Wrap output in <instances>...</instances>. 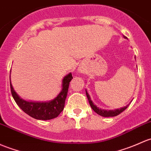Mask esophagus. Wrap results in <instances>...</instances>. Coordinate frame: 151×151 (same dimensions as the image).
<instances>
[{"mask_svg":"<svg viewBox=\"0 0 151 151\" xmlns=\"http://www.w3.org/2000/svg\"><path fill=\"white\" fill-rule=\"evenodd\" d=\"M80 71H82V69H80Z\"/></svg>","mask_w":151,"mask_h":151,"instance_id":"34e87169","label":"esophagus"}]
</instances>
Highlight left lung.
I'll use <instances>...</instances> for the list:
<instances>
[{"label":"left lung","mask_w":151,"mask_h":151,"mask_svg":"<svg viewBox=\"0 0 151 151\" xmlns=\"http://www.w3.org/2000/svg\"><path fill=\"white\" fill-rule=\"evenodd\" d=\"M124 37L126 38V39H127V37H125V36H124ZM86 96H87V97H88L89 104H90V106H91V108L93 109V110L95 112H96L98 114H99L100 116H104V117L116 116L119 115V114H121L122 112H123L124 111L125 109H126L129 106V105H127V106H124V107L121 108V109H115V110H109V111L104 110V109H99V108L97 107L96 105H94V104L93 103V101H91V98H90V96H89V94L88 93V92H87V90H86Z\"/></svg>","instance_id":"8db88e82"}]
</instances>
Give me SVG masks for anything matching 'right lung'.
Here are the masks:
<instances>
[{"instance_id": "1", "label": "right lung", "mask_w": 151, "mask_h": 151, "mask_svg": "<svg viewBox=\"0 0 151 151\" xmlns=\"http://www.w3.org/2000/svg\"><path fill=\"white\" fill-rule=\"evenodd\" d=\"M73 79L71 73L63 77L62 81V90L56 98L47 102H32L23 100L18 96L14 90L12 83L11 91L14 101L23 111L32 118L40 120H49L58 116L63 110L65 100L67 96L69 82Z\"/></svg>"}]
</instances>
